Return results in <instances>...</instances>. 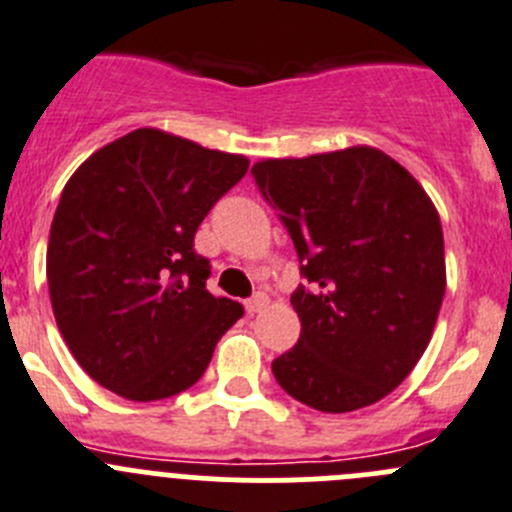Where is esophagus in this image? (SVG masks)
I'll use <instances>...</instances> for the list:
<instances>
[{"label": "esophagus", "mask_w": 512, "mask_h": 512, "mask_svg": "<svg viewBox=\"0 0 512 512\" xmlns=\"http://www.w3.org/2000/svg\"><path fill=\"white\" fill-rule=\"evenodd\" d=\"M265 305H267V295H265V293H257V295H252L250 300H247L245 310H247V313H250V315H255V313H260V310L265 308Z\"/></svg>", "instance_id": "1"}]
</instances>
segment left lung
Returning a JSON list of instances; mask_svg holds the SVG:
<instances>
[{
	"label": "left lung",
	"mask_w": 512,
	"mask_h": 512,
	"mask_svg": "<svg viewBox=\"0 0 512 512\" xmlns=\"http://www.w3.org/2000/svg\"><path fill=\"white\" fill-rule=\"evenodd\" d=\"M293 237L300 338L272 361L293 399L364 409L412 374L447 285L442 222L417 179L371 146L252 166Z\"/></svg>",
	"instance_id": "8db88e82"
}]
</instances>
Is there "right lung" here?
Returning <instances> with one entry per match:
<instances>
[{
  "instance_id": "add662e5",
  "label": "right lung",
  "mask_w": 512,
  "mask_h": 512,
  "mask_svg": "<svg viewBox=\"0 0 512 512\" xmlns=\"http://www.w3.org/2000/svg\"><path fill=\"white\" fill-rule=\"evenodd\" d=\"M250 161L159 128L98 148L62 189L47 245L57 328L85 374L131 401L202 379L245 308L207 290L194 234Z\"/></svg>"
}]
</instances>
